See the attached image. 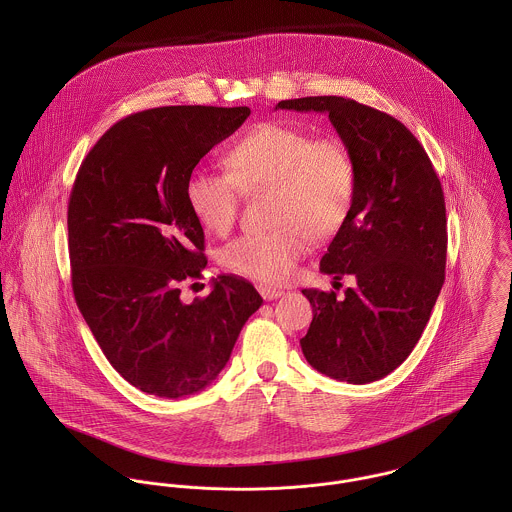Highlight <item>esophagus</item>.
Listing matches in <instances>:
<instances>
[{"label": "esophagus", "instance_id": "34e87169", "mask_svg": "<svg viewBox=\"0 0 512 512\" xmlns=\"http://www.w3.org/2000/svg\"><path fill=\"white\" fill-rule=\"evenodd\" d=\"M258 292H260V295L264 297V299H278V297H282L284 295V292L282 290H276V288H268V286H258Z\"/></svg>", "mask_w": 512, "mask_h": 512}]
</instances>
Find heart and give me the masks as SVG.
<instances>
[{"label": "heart", "instance_id": "1", "mask_svg": "<svg viewBox=\"0 0 512 512\" xmlns=\"http://www.w3.org/2000/svg\"><path fill=\"white\" fill-rule=\"evenodd\" d=\"M228 171L195 169L187 181V203L195 219L226 234L240 213L242 191L270 189L274 226L248 232L222 250V264L244 278L284 284L313 240L335 234L347 219L357 165L337 136L313 138L284 122L250 128L224 157Z\"/></svg>", "mask_w": 512, "mask_h": 512}]
</instances>
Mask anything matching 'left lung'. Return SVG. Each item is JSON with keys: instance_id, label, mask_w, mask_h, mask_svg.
<instances>
[{"instance_id": "obj_1", "label": "left lung", "mask_w": 512, "mask_h": 512, "mask_svg": "<svg viewBox=\"0 0 512 512\" xmlns=\"http://www.w3.org/2000/svg\"><path fill=\"white\" fill-rule=\"evenodd\" d=\"M276 108L327 112L357 165L351 211L319 264L335 280L353 274L357 286L345 297L303 290L313 321L301 351L331 378L380 380L420 341L445 280L447 219L438 173L400 120L357 100L307 96Z\"/></svg>"}]
</instances>
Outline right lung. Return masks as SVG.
I'll return each instance as SVG.
<instances>
[{"label":"right lung","instance_id":"obj_1","mask_svg":"<svg viewBox=\"0 0 512 512\" xmlns=\"http://www.w3.org/2000/svg\"><path fill=\"white\" fill-rule=\"evenodd\" d=\"M248 116L246 106L142 110L116 122L76 173L67 215L74 299L110 365L147 394L181 398L209 386L262 305L232 274L193 303L179 288L207 266L189 175Z\"/></svg>","mask_w":512,"mask_h":512}]
</instances>
